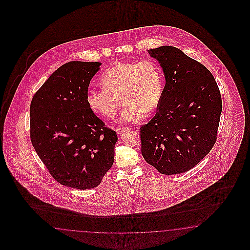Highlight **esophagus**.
I'll use <instances>...</instances> for the list:
<instances>
[{"instance_id":"esophagus-1","label":"esophagus","mask_w":250,"mask_h":250,"mask_svg":"<svg viewBox=\"0 0 250 250\" xmlns=\"http://www.w3.org/2000/svg\"><path fill=\"white\" fill-rule=\"evenodd\" d=\"M129 129H130L129 127H117V128L115 129V131H116V133L118 135H121V134L125 133V131H127Z\"/></svg>"}]
</instances>
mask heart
<instances>
[{
  "mask_svg": "<svg viewBox=\"0 0 250 250\" xmlns=\"http://www.w3.org/2000/svg\"><path fill=\"white\" fill-rule=\"evenodd\" d=\"M103 87L90 88L86 101L95 113L113 118L124 100L120 121L144 120L146 113L155 111L162 98L163 75L155 61L115 62L101 76Z\"/></svg>",
  "mask_w": 250,
  "mask_h": 250,
  "instance_id": "b5f03b06",
  "label": "heart"
}]
</instances>
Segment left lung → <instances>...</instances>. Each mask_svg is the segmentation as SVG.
Here are the masks:
<instances>
[{
  "mask_svg": "<svg viewBox=\"0 0 250 250\" xmlns=\"http://www.w3.org/2000/svg\"><path fill=\"white\" fill-rule=\"evenodd\" d=\"M166 84L157 114L141 126L145 160L162 174L183 173L196 166L216 140L222 99L212 73L181 49H149Z\"/></svg>",
  "mask_w": 250,
  "mask_h": 250,
  "instance_id": "obj_1",
  "label": "left lung"
}]
</instances>
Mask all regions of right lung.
<instances>
[{
	"label": "right lung",
	"instance_id": "add662e5",
	"mask_svg": "<svg viewBox=\"0 0 250 250\" xmlns=\"http://www.w3.org/2000/svg\"><path fill=\"white\" fill-rule=\"evenodd\" d=\"M101 65L83 61L62 65L31 102L32 145L54 179L70 188L97 187L114 163L116 133L86 101Z\"/></svg>",
	"mask_w": 250,
	"mask_h": 250
}]
</instances>
